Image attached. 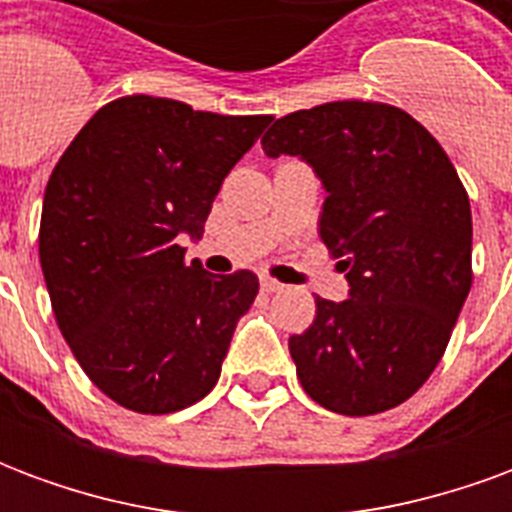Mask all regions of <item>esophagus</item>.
Listing matches in <instances>:
<instances>
[{"mask_svg":"<svg viewBox=\"0 0 512 512\" xmlns=\"http://www.w3.org/2000/svg\"><path fill=\"white\" fill-rule=\"evenodd\" d=\"M260 288L266 290V293H279V290H285V285L271 277H260Z\"/></svg>","mask_w":512,"mask_h":512,"instance_id":"obj_1","label":"esophagus"}]
</instances>
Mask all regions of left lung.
<instances>
[{
	"label": "left lung",
	"instance_id": "left-lung-1",
	"mask_svg": "<svg viewBox=\"0 0 512 512\" xmlns=\"http://www.w3.org/2000/svg\"><path fill=\"white\" fill-rule=\"evenodd\" d=\"M268 158L299 156L326 189L321 238L348 299H315L290 337L304 392L367 417L400 406L439 365L472 288V208L433 136L403 109L334 101L274 120Z\"/></svg>",
	"mask_w": 512,
	"mask_h": 512
}]
</instances>
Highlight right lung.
<instances>
[{
	"label": "right lung",
	"instance_id": "right-lung-1",
	"mask_svg": "<svg viewBox=\"0 0 512 512\" xmlns=\"http://www.w3.org/2000/svg\"><path fill=\"white\" fill-rule=\"evenodd\" d=\"M271 123L128 95L98 109L51 172L40 266L54 318L104 395L169 414L211 392L257 277L186 263L227 172Z\"/></svg>",
	"mask_w": 512,
	"mask_h": 512
}]
</instances>
